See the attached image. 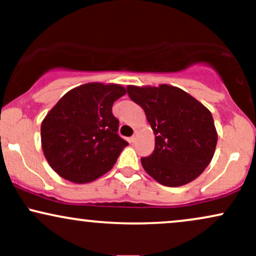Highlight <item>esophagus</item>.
<instances>
[{
    "label": "esophagus",
    "instance_id": "34e87169",
    "mask_svg": "<svg viewBox=\"0 0 256 256\" xmlns=\"http://www.w3.org/2000/svg\"><path fill=\"white\" fill-rule=\"evenodd\" d=\"M128 140H130L131 143H134V140H136V136H132V137H130V138H128Z\"/></svg>",
    "mask_w": 256,
    "mask_h": 256
}]
</instances>
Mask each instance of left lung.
I'll return each instance as SVG.
<instances>
[{"instance_id": "left-lung-1", "label": "left lung", "mask_w": 256, "mask_h": 256, "mask_svg": "<svg viewBox=\"0 0 256 256\" xmlns=\"http://www.w3.org/2000/svg\"><path fill=\"white\" fill-rule=\"evenodd\" d=\"M143 108L155 134L152 155L140 158L143 168L165 186H180L196 179L210 165L218 134L210 112L179 88H126Z\"/></svg>"}]
</instances>
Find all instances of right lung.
<instances>
[{"label": "right lung", "mask_w": 256, "mask_h": 256, "mask_svg": "<svg viewBox=\"0 0 256 256\" xmlns=\"http://www.w3.org/2000/svg\"><path fill=\"white\" fill-rule=\"evenodd\" d=\"M126 94L118 84L88 83L64 94L42 122L44 156L58 176L83 184L107 173L128 142L112 113Z\"/></svg>", "instance_id": "add662e5"}]
</instances>
